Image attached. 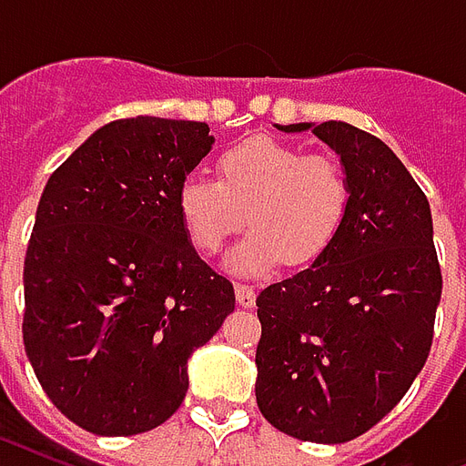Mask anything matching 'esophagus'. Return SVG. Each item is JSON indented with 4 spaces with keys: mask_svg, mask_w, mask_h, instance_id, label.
<instances>
[{
    "mask_svg": "<svg viewBox=\"0 0 466 466\" xmlns=\"http://www.w3.org/2000/svg\"><path fill=\"white\" fill-rule=\"evenodd\" d=\"M234 294H237V302L242 304V307H254V302H257V294H254L252 284L237 282L234 284Z\"/></svg>",
    "mask_w": 466,
    "mask_h": 466,
    "instance_id": "obj_1",
    "label": "esophagus"
}]
</instances>
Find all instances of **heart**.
<instances>
[{
	"label": "heart",
	"instance_id": "1",
	"mask_svg": "<svg viewBox=\"0 0 466 466\" xmlns=\"http://www.w3.org/2000/svg\"><path fill=\"white\" fill-rule=\"evenodd\" d=\"M350 209L351 182L339 159L274 137L219 154L217 182L187 177L177 189L187 239L207 257L242 232L247 214L252 232L229 257L239 274L267 272L282 257L292 267L314 262L339 237Z\"/></svg>",
	"mask_w": 466,
	"mask_h": 466
}]
</instances>
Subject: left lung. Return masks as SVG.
Wrapping results in <instances>:
<instances>
[{
    "label": "left lung",
    "mask_w": 466,
    "mask_h": 466,
    "mask_svg": "<svg viewBox=\"0 0 466 466\" xmlns=\"http://www.w3.org/2000/svg\"><path fill=\"white\" fill-rule=\"evenodd\" d=\"M312 129L339 154L351 209L309 269L257 297V404L289 437L339 444L384 420L430 357L441 269L420 184L387 144L347 122Z\"/></svg>",
    "instance_id": "left-lung-1"
}]
</instances>
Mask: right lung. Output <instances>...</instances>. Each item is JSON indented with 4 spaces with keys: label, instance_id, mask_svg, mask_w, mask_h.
Here are the masks:
<instances>
[{
    "label": "right lung",
    "instance_id": "add662e5",
    "mask_svg": "<svg viewBox=\"0 0 466 466\" xmlns=\"http://www.w3.org/2000/svg\"><path fill=\"white\" fill-rule=\"evenodd\" d=\"M212 142L204 122L116 119L42 192L22 337L46 397L82 430L127 437L169 420L187 360L234 309L232 282L199 259L177 212Z\"/></svg>",
    "mask_w": 466,
    "mask_h": 466
}]
</instances>
